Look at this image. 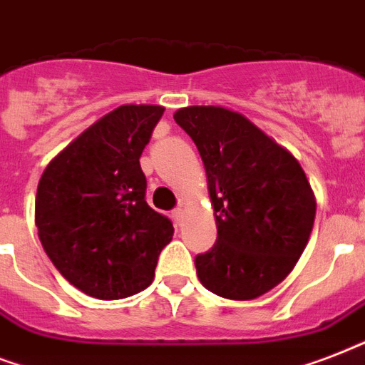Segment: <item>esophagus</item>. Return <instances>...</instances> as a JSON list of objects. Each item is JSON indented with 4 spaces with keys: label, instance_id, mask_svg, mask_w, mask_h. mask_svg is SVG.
Wrapping results in <instances>:
<instances>
[{
    "label": "esophagus",
    "instance_id": "obj_1",
    "mask_svg": "<svg viewBox=\"0 0 365 365\" xmlns=\"http://www.w3.org/2000/svg\"><path fill=\"white\" fill-rule=\"evenodd\" d=\"M171 217H173L177 225H180L182 219H185V211H182V207H175L173 211H171Z\"/></svg>",
    "mask_w": 365,
    "mask_h": 365
}]
</instances>
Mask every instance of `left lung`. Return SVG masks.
I'll use <instances>...</instances> for the list:
<instances>
[{"label":"left lung","mask_w":365,"mask_h":365,"mask_svg":"<svg viewBox=\"0 0 365 365\" xmlns=\"http://www.w3.org/2000/svg\"><path fill=\"white\" fill-rule=\"evenodd\" d=\"M205 165L217 242L194 259L215 295L261 297L291 272L312 232L316 202L299 162L238 112H175Z\"/></svg>","instance_id":"1"}]
</instances>
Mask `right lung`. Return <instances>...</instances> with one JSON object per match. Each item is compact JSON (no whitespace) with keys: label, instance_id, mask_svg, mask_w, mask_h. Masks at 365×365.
<instances>
[{"label":"right lung","instance_id":"add662e5","mask_svg":"<svg viewBox=\"0 0 365 365\" xmlns=\"http://www.w3.org/2000/svg\"><path fill=\"white\" fill-rule=\"evenodd\" d=\"M162 106L127 104L93 123L45 168L36 225L58 272L87 295L114 301L154 278L173 222L146 203L138 158Z\"/></svg>","mask_w":365,"mask_h":365}]
</instances>
